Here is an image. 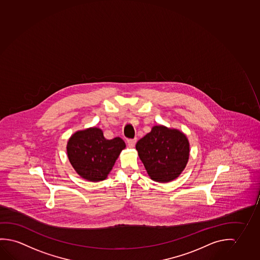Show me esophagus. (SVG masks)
<instances>
[{"label": "esophagus", "instance_id": "esophagus-1", "mask_svg": "<svg viewBox=\"0 0 260 260\" xmlns=\"http://www.w3.org/2000/svg\"><path fill=\"white\" fill-rule=\"evenodd\" d=\"M136 138L134 139H127V144L129 145V147H134L136 145Z\"/></svg>", "mask_w": 260, "mask_h": 260}]
</instances>
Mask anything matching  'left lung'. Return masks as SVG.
Here are the masks:
<instances>
[{
	"label": "left lung",
	"instance_id": "8db88e82",
	"mask_svg": "<svg viewBox=\"0 0 260 260\" xmlns=\"http://www.w3.org/2000/svg\"><path fill=\"white\" fill-rule=\"evenodd\" d=\"M150 178L169 182L179 177L190 155V144L183 133L164 125H154L136 145Z\"/></svg>",
	"mask_w": 260,
	"mask_h": 260
}]
</instances>
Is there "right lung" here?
I'll return each mask as SVG.
<instances>
[{
  "instance_id": "1",
  "label": "right lung",
  "mask_w": 260,
  "mask_h": 260,
  "mask_svg": "<svg viewBox=\"0 0 260 260\" xmlns=\"http://www.w3.org/2000/svg\"><path fill=\"white\" fill-rule=\"evenodd\" d=\"M124 148L125 144L120 137L107 140L100 128L90 127L71 136L67 144V153L80 177L99 181L107 177Z\"/></svg>"
}]
</instances>
